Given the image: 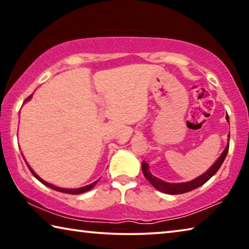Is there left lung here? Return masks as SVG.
Masks as SVG:
<instances>
[{"instance_id":"1","label":"left lung","mask_w":249,"mask_h":249,"mask_svg":"<svg viewBox=\"0 0 249 249\" xmlns=\"http://www.w3.org/2000/svg\"><path fill=\"white\" fill-rule=\"evenodd\" d=\"M227 122L229 121V116H226ZM229 138H230V134H229ZM229 147H230V142L227 144L226 148L223 151L222 155L218 157L215 162L213 163V166L210 168V169L204 172L203 175H201L200 177H197L195 180L188 181V182H181V183H169V182H165V181L160 180L158 178H156L155 176L150 174V171L148 169V163L146 161H142V174H144L145 178L149 181L151 185L157 190L161 191L163 193H167V195H182V193L189 192L195 190V189L201 187L203 185L206 181H209L212 177L216 174L217 170L220 169V167L222 166L223 161L226 157L227 153H229Z\"/></svg>"}]
</instances>
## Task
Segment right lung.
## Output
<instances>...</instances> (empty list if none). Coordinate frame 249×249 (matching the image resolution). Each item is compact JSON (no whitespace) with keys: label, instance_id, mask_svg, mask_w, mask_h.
<instances>
[{"label":"right lung","instance_id":"obj_1","mask_svg":"<svg viewBox=\"0 0 249 249\" xmlns=\"http://www.w3.org/2000/svg\"><path fill=\"white\" fill-rule=\"evenodd\" d=\"M31 98H32V95L28 96V98H27L26 100H25V102H26V101H28ZM27 166H28V165H27ZM28 168H29V170H31V172L33 174V176L35 177V178H36L37 180H39L40 182L43 183V184L47 185V187H49L50 189H53V190H56V191L62 192V193H69V195H80V193H84V192L89 191V190H91L92 188L94 187V185L96 184V182H98V181H95V182H93V183H91V184H89V185H86V187H82V188H78V189H65V188H59V187H56V185L46 182V181H44L43 179L39 178V177L36 175V172L34 171L31 167L28 166Z\"/></svg>","mask_w":249,"mask_h":249}]
</instances>
